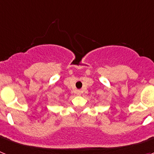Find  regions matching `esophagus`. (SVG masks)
<instances>
[{
	"mask_svg": "<svg viewBox=\"0 0 154 154\" xmlns=\"http://www.w3.org/2000/svg\"><path fill=\"white\" fill-rule=\"evenodd\" d=\"M81 93H82V91L80 90L76 91V94H77V95H81Z\"/></svg>",
	"mask_w": 154,
	"mask_h": 154,
	"instance_id": "obj_1",
	"label": "esophagus"
}]
</instances>
